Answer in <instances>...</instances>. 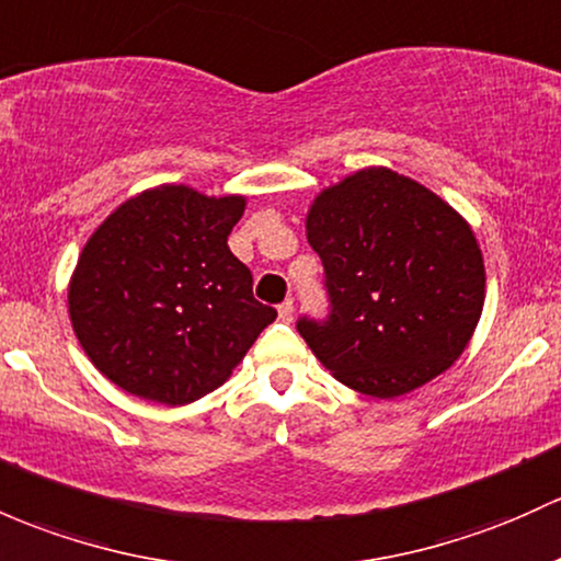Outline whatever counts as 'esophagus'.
Segmentation results:
<instances>
[{
    "label": "esophagus",
    "instance_id": "1",
    "mask_svg": "<svg viewBox=\"0 0 561 561\" xmlns=\"http://www.w3.org/2000/svg\"><path fill=\"white\" fill-rule=\"evenodd\" d=\"M278 316H280V321H291V318H294V302H291V299H286V302H283L280 307H278Z\"/></svg>",
    "mask_w": 561,
    "mask_h": 561
}]
</instances>
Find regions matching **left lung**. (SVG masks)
<instances>
[{"mask_svg": "<svg viewBox=\"0 0 561 561\" xmlns=\"http://www.w3.org/2000/svg\"><path fill=\"white\" fill-rule=\"evenodd\" d=\"M305 227L331 316L297 329L334 379L399 399L460 358L484 310L486 275L471 225L449 203L371 165L327 186Z\"/></svg>", "mask_w": 561, "mask_h": 561, "instance_id": "1", "label": "left lung"}]
</instances>
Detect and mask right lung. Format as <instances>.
Here are the masks:
<instances>
[{
  "mask_svg": "<svg viewBox=\"0 0 561 561\" xmlns=\"http://www.w3.org/2000/svg\"><path fill=\"white\" fill-rule=\"evenodd\" d=\"M243 210V195L160 184L88 238L69 280L71 329L125 393L168 407L203 399L275 321L227 245Z\"/></svg>",
  "mask_w": 561,
  "mask_h": 561,
  "instance_id": "obj_1",
  "label": "right lung"
}]
</instances>
